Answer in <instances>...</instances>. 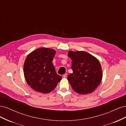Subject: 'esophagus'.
I'll list each match as a JSON object with an SVG mask.
<instances>
[{"label":"esophagus","instance_id":"34e87169","mask_svg":"<svg viewBox=\"0 0 126 126\" xmlns=\"http://www.w3.org/2000/svg\"><path fill=\"white\" fill-rule=\"evenodd\" d=\"M67 74H64V75H63V78H66V77H67Z\"/></svg>","mask_w":126,"mask_h":126}]
</instances>
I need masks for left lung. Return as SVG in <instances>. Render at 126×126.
I'll use <instances>...</instances> for the list:
<instances>
[{"label":"left lung","instance_id":"1","mask_svg":"<svg viewBox=\"0 0 126 126\" xmlns=\"http://www.w3.org/2000/svg\"><path fill=\"white\" fill-rule=\"evenodd\" d=\"M72 60V74L67 79L72 89L81 94L93 93L100 85L102 78L101 64L98 59L88 52L69 51Z\"/></svg>","mask_w":126,"mask_h":126}]
</instances>
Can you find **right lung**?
I'll use <instances>...</instances> for the list:
<instances>
[{
  "mask_svg": "<svg viewBox=\"0 0 126 126\" xmlns=\"http://www.w3.org/2000/svg\"><path fill=\"white\" fill-rule=\"evenodd\" d=\"M56 51L43 47L36 49L26 57L24 74L27 84L37 92L48 94L53 91L62 80L52 63Z\"/></svg>",
  "mask_w": 126,
  "mask_h": 126,
  "instance_id": "obj_1",
  "label": "right lung"
}]
</instances>
